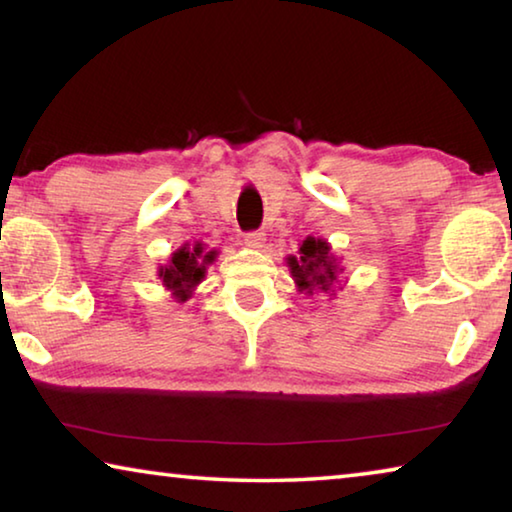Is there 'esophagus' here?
<instances>
[{
  "label": "esophagus",
  "instance_id": "34e87169",
  "mask_svg": "<svg viewBox=\"0 0 512 512\" xmlns=\"http://www.w3.org/2000/svg\"><path fill=\"white\" fill-rule=\"evenodd\" d=\"M244 241H246L248 248H262L264 241H266V235L262 230H250L244 235Z\"/></svg>",
  "mask_w": 512,
  "mask_h": 512
}]
</instances>
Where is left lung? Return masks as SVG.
Instances as JSON below:
<instances>
[{"mask_svg":"<svg viewBox=\"0 0 512 512\" xmlns=\"http://www.w3.org/2000/svg\"><path fill=\"white\" fill-rule=\"evenodd\" d=\"M293 280L298 287L307 293H314V289L327 291L339 282V273L343 268L336 264L334 255L329 253L327 241L307 237L300 246V257L289 259Z\"/></svg>","mask_w":512,"mask_h":512,"instance_id":"obj_1","label":"left lung"}]
</instances>
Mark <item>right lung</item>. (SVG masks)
I'll return each mask as SVG.
<instances>
[{
  "label": "right lung",
  "mask_w": 512,
  "mask_h": 512,
  "mask_svg": "<svg viewBox=\"0 0 512 512\" xmlns=\"http://www.w3.org/2000/svg\"><path fill=\"white\" fill-rule=\"evenodd\" d=\"M214 259V253L203 255V246L196 244L192 250L187 246L180 248L178 253H173L169 266L160 268L162 284L178 300H187L192 296V291L205 275V264H210Z\"/></svg>",
  "instance_id": "obj_1"
}]
</instances>
